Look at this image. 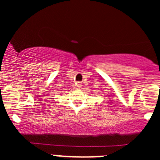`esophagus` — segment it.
Segmentation results:
<instances>
[{
    "label": "esophagus",
    "instance_id": "34e87169",
    "mask_svg": "<svg viewBox=\"0 0 160 160\" xmlns=\"http://www.w3.org/2000/svg\"><path fill=\"white\" fill-rule=\"evenodd\" d=\"M77 88H81V87H82V83H80V82H77Z\"/></svg>",
    "mask_w": 160,
    "mask_h": 160
}]
</instances>
